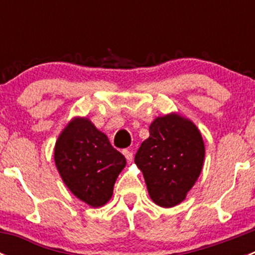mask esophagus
<instances>
[{
	"label": "esophagus",
	"mask_w": 255,
	"mask_h": 255,
	"mask_svg": "<svg viewBox=\"0 0 255 255\" xmlns=\"http://www.w3.org/2000/svg\"><path fill=\"white\" fill-rule=\"evenodd\" d=\"M123 155L126 156V159H127V161H132L133 159V153L130 150H128V149H123L122 150Z\"/></svg>",
	"instance_id": "obj_1"
}]
</instances>
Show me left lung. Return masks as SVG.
<instances>
[{"label":"left lung","mask_w":255,"mask_h":255,"mask_svg":"<svg viewBox=\"0 0 255 255\" xmlns=\"http://www.w3.org/2000/svg\"><path fill=\"white\" fill-rule=\"evenodd\" d=\"M204 159V140L196 126L179 115H168L151 123L134 163L142 170L151 200L161 207H173L194 186Z\"/></svg>","instance_id":"obj_1"}]
</instances>
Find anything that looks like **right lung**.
<instances>
[{
    "label": "right lung",
    "instance_id": "1",
    "mask_svg": "<svg viewBox=\"0 0 255 255\" xmlns=\"http://www.w3.org/2000/svg\"><path fill=\"white\" fill-rule=\"evenodd\" d=\"M56 168L71 192L92 207L106 204L126 158L87 118H75L58 138Z\"/></svg>",
    "mask_w": 255,
    "mask_h": 255
}]
</instances>
